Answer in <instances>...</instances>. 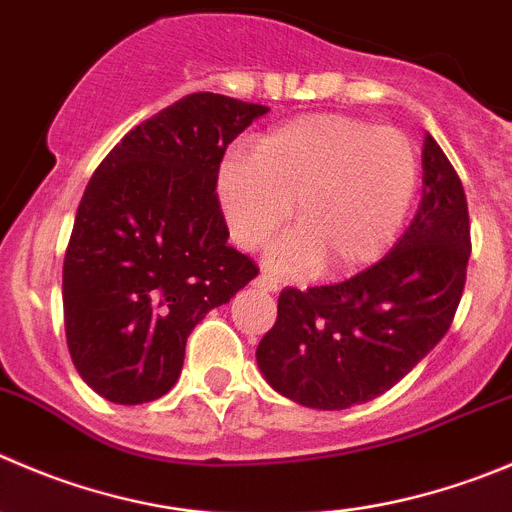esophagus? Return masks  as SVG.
Wrapping results in <instances>:
<instances>
[{
  "label": "esophagus",
  "mask_w": 512,
  "mask_h": 512,
  "mask_svg": "<svg viewBox=\"0 0 512 512\" xmlns=\"http://www.w3.org/2000/svg\"><path fill=\"white\" fill-rule=\"evenodd\" d=\"M256 286L264 291H276L279 289V281H276L271 274H266V271H261V274L256 276Z\"/></svg>",
  "instance_id": "34e87169"
}]
</instances>
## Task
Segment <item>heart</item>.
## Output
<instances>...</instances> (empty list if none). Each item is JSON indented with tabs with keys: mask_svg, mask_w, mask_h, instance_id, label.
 Here are the masks:
<instances>
[{
	"mask_svg": "<svg viewBox=\"0 0 512 512\" xmlns=\"http://www.w3.org/2000/svg\"><path fill=\"white\" fill-rule=\"evenodd\" d=\"M417 183L420 155L405 133L344 115H306L261 135L251 158L226 160L218 201L246 251L264 246L296 213L299 226L269 251L281 274H314L326 261L334 274H352L392 246Z\"/></svg>",
	"mask_w": 512,
	"mask_h": 512,
	"instance_id": "1",
	"label": "heart"
}]
</instances>
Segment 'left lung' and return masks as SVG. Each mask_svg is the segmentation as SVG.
<instances>
[{
  "label": "left lung",
  "instance_id": "1",
  "mask_svg": "<svg viewBox=\"0 0 512 512\" xmlns=\"http://www.w3.org/2000/svg\"><path fill=\"white\" fill-rule=\"evenodd\" d=\"M470 216L460 175L430 133L422 201L392 251L332 286L284 289L256 349L266 382L314 410H347L412 372L447 334L465 289Z\"/></svg>",
  "mask_w": 512,
  "mask_h": 512
}]
</instances>
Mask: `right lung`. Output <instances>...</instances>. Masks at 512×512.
<instances>
[{
	"mask_svg": "<svg viewBox=\"0 0 512 512\" xmlns=\"http://www.w3.org/2000/svg\"><path fill=\"white\" fill-rule=\"evenodd\" d=\"M269 107L193 92L130 130L97 165L62 266L70 357L115 405L170 392L188 334L259 274L228 246L218 168Z\"/></svg>",
	"mask_w": 512,
	"mask_h": 512,
	"instance_id": "1",
	"label": "right lung"
}]
</instances>
